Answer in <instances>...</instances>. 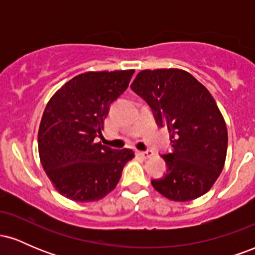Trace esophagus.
<instances>
[{
  "instance_id": "obj_1",
  "label": "esophagus",
  "mask_w": 255,
  "mask_h": 255,
  "mask_svg": "<svg viewBox=\"0 0 255 255\" xmlns=\"http://www.w3.org/2000/svg\"><path fill=\"white\" fill-rule=\"evenodd\" d=\"M136 154H137V156L145 158V159H146V158H150V157L153 156V152H152V151H136Z\"/></svg>"
}]
</instances>
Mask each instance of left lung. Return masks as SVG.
I'll use <instances>...</instances> for the list:
<instances>
[{"label":"left lung","mask_w":255,"mask_h":255,"mask_svg":"<svg viewBox=\"0 0 255 255\" xmlns=\"http://www.w3.org/2000/svg\"><path fill=\"white\" fill-rule=\"evenodd\" d=\"M130 89L170 134L172 151L162 156L166 174L151 181L153 188L172 201L194 200L209 192L223 170L228 148L227 126L209 90L177 68L141 71Z\"/></svg>","instance_id":"obj_1"}]
</instances>
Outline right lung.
I'll return each instance as SVG.
<instances>
[{"label": "right lung", "instance_id": "1", "mask_svg": "<svg viewBox=\"0 0 255 255\" xmlns=\"http://www.w3.org/2000/svg\"><path fill=\"white\" fill-rule=\"evenodd\" d=\"M134 69L87 72L67 81L44 110L38 130L40 163L55 189L80 203L97 201L119 183L130 148L96 142L109 107L127 90Z\"/></svg>", "mask_w": 255, "mask_h": 255}]
</instances>
